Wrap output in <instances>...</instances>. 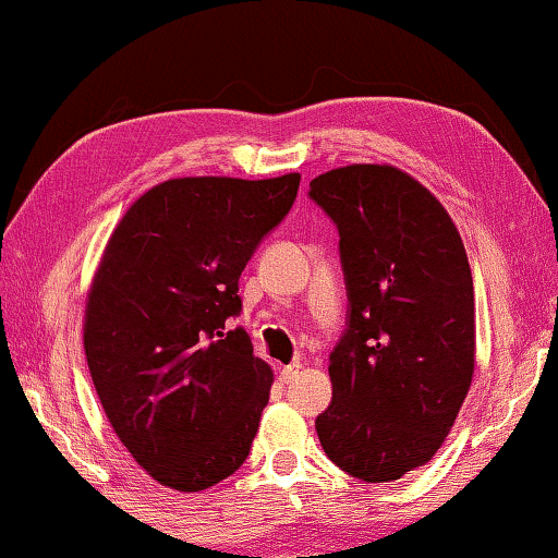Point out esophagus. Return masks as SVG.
Wrapping results in <instances>:
<instances>
[{"mask_svg": "<svg viewBox=\"0 0 558 558\" xmlns=\"http://www.w3.org/2000/svg\"><path fill=\"white\" fill-rule=\"evenodd\" d=\"M301 368H303V363H301V361H293V363L282 365V368H280V380H286V384H288V380H293V378H295V373L301 371Z\"/></svg>", "mask_w": 558, "mask_h": 558, "instance_id": "esophagus-1", "label": "esophagus"}]
</instances>
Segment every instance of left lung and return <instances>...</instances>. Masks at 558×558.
Segmentation results:
<instances>
[{
  "instance_id": "obj_1",
  "label": "left lung",
  "mask_w": 558,
  "mask_h": 558,
  "mask_svg": "<svg viewBox=\"0 0 558 558\" xmlns=\"http://www.w3.org/2000/svg\"><path fill=\"white\" fill-rule=\"evenodd\" d=\"M307 195L336 222L348 290L315 430L338 469L396 481L434 459L471 388L469 257L446 207L393 165L330 170Z\"/></svg>"
}]
</instances>
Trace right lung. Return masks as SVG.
Masks as SVG:
<instances>
[{"label": "right lung", "mask_w": 558, "mask_h": 558, "mask_svg": "<svg viewBox=\"0 0 558 558\" xmlns=\"http://www.w3.org/2000/svg\"><path fill=\"white\" fill-rule=\"evenodd\" d=\"M301 174L178 178L147 190L89 286L85 355L99 403L157 484L203 492L251 453L272 371L243 328L240 272L295 203Z\"/></svg>", "instance_id": "1"}]
</instances>
